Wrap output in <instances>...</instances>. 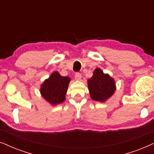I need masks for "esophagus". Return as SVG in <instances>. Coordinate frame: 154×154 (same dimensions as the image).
Here are the masks:
<instances>
[{
  "label": "esophagus",
  "mask_w": 154,
  "mask_h": 154,
  "mask_svg": "<svg viewBox=\"0 0 154 154\" xmlns=\"http://www.w3.org/2000/svg\"><path fill=\"white\" fill-rule=\"evenodd\" d=\"M75 77L76 80H80L82 78V75L79 72H76L75 75Z\"/></svg>",
  "instance_id": "esophagus-1"
}]
</instances>
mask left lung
<instances>
[{
  "label": "left lung",
  "mask_w": 154,
  "mask_h": 154,
  "mask_svg": "<svg viewBox=\"0 0 154 154\" xmlns=\"http://www.w3.org/2000/svg\"><path fill=\"white\" fill-rule=\"evenodd\" d=\"M88 87L92 99L101 102L105 101L116 91L113 79L99 68H96L91 78L89 79Z\"/></svg>",
  "instance_id": "8db88e82"
}]
</instances>
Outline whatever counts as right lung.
<instances>
[{"label": "right lung", "instance_id": "obj_1", "mask_svg": "<svg viewBox=\"0 0 154 154\" xmlns=\"http://www.w3.org/2000/svg\"><path fill=\"white\" fill-rule=\"evenodd\" d=\"M69 81V77H63L55 72L45 80L41 87L42 96L52 105L63 103L65 100Z\"/></svg>", "mask_w": 154, "mask_h": 154}]
</instances>
